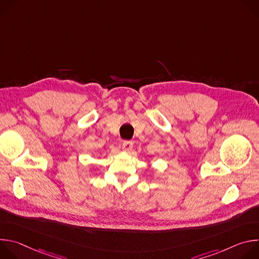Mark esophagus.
<instances>
[{
	"instance_id": "esophagus-1",
	"label": "esophagus",
	"mask_w": 259,
	"mask_h": 259,
	"mask_svg": "<svg viewBox=\"0 0 259 259\" xmlns=\"http://www.w3.org/2000/svg\"><path fill=\"white\" fill-rule=\"evenodd\" d=\"M122 147L123 150L126 151V152H129L132 147H133V141H130V140H125L122 144Z\"/></svg>"
}]
</instances>
